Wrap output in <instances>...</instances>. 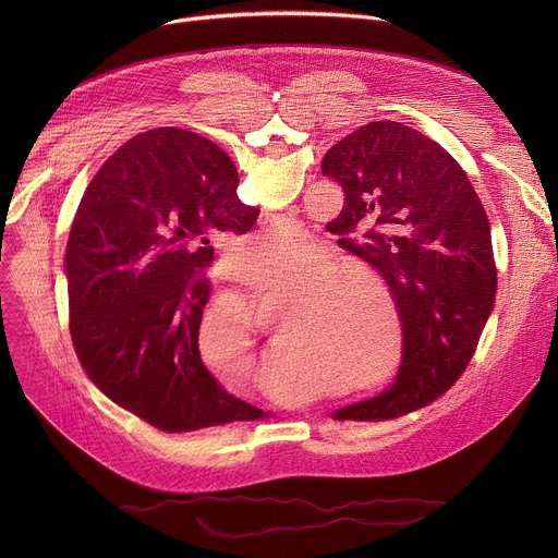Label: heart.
<instances>
[{
  "instance_id": "obj_1",
  "label": "heart",
  "mask_w": 558,
  "mask_h": 558,
  "mask_svg": "<svg viewBox=\"0 0 558 558\" xmlns=\"http://www.w3.org/2000/svg\"><path fill=\"white\" fill-rule=\"evenodd\" d=\"M276 231V229H274ZM302 231V229H300ZM284 238L267 233L250 252L231 250V267L241 269L245 260L280 258ZM344 258L327 247H313L308 256L289 258L276 265L250 267L241 282L260 304L293 302L284 317V331L300 351L329 366H344L349 360V274ZM201 349L216 379L229 390H245L263 371L256 336L245 313L233 304L211 308ZM355 360L366 349H355Z\"/></svg>"
}]
</instances>
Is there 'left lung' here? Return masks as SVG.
Segmentation results:
<instances>
[{
    "label": "left lung",
    "instance_id": "1",
    "mask_svg": "<svg viewBox=\"0 0 558 558\" xmlns=\"http://www.w3.org/2000/svg\"><path fill=\"white\" fill-rule=\"evenodd\" d=\"M323 174L344 192L327 229L381 274L404 331L392 386L333 420L402 417L433 404L472 360L497 293L490 222L454 158L404 123L351 132L325 154Z\"/></svg>",
    "mask_w": 558,
    "mask_h": 558
}]
</instances>
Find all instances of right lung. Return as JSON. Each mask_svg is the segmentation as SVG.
I'll return each instance as SVG.
<instances>
[{
  "instance_id": "1",
  "label": "right lung",
  "mask_w": 558,
  "mask_h": 558,
  "mask_svg": "<svg viewBox=\"0 0 558 558\" xmlns=\"http://www.w3.org/2000/svg\"><path fill=\"white\" fill-rule=\"evenodd\" d=\"M235 187V166L216 143L156 128L108 158L72 220L76 357L108 400L163 433L265 417L227 395L198 353L214 243L247 233L260 214Z\"/></svg>"
}]
</instances>
